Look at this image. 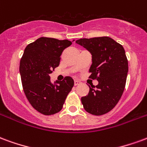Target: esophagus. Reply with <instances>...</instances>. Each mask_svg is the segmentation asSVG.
<instances>
[{"mask_svg": "<svg viewBox=\"0 0 147 147\" xmlns=\"http://www.w3.org/2000/svg\"><path fill=\"white\" fill-rule=\"evenodd\" d=\"M80 83H81V82H80L79 81H78V80H75V81H74V85H75V86H76V85H78V84H79Z\"/></svg>", "mask_w": 147, "mask_h": 147, "instance_id": "esophagus-1", "label": "esophagus"}]
</instances>
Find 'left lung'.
<instances>
[{"label":"left lung","mask_w":147,"mask_h":147,"mask_svg":"<svg viewBox=\"0 0 147 147\" xmlns=\"http://www.w3.org/2000/svg\"><path fill=\"white\" fill-rule=\"evenodd\" d=\"M76 42L92 55L89 78L98 82L96 87L89 86L81 102L88 113L100 116L113 109L124 92L128 59L123 46L109 37L81 38Z\"/></svg>","instance_id":"obj_1"}]
</instances>
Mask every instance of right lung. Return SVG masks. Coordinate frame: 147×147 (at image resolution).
<instances>
[{"mask_svg":"<svg viewBox=\"0 0 147 147\" xmlns=\"http://www.w3.org/2000/svg\"><path fill=\"white\" fill-rule=\"evenodd\" d=\"M68 40L40 37L26 47L19 63L22 88L31 106L44 115L59 112L74 86L65 77L58 84L51 83L49 74L59 66L63 51L72 45Z\"/></svg>","mask_w":147,"mask_h":147,"instance_id":"right-lung-1","label":"right lung"}]
</instances>
